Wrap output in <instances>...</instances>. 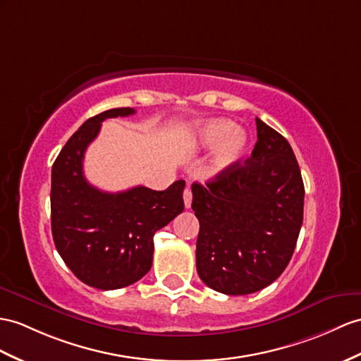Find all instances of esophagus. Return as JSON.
<instances>
[{
  "instance_id": "34e87169",
  "label": "esophagus",
  "mask_w": 361,
  "mask_h": 361,
  "mask_svg": "<svg viewBox=\"0 0 361 361\" xmlns=\"http://www.w3.org/2000/svg\"><path fill=\"white\" fill-rule=\"evenodd\" d=\"M183 202H185V208H191L192 195H191V190L188 187L183 190Z\"/></svg>"
}]
</instances>
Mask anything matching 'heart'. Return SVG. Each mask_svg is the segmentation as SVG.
<instances>
[{
    "label": "heart",
    "mask_w": 361,
    "mask_h": 361,
    "mask_svg": "<svg viewBox=\"0 0 361 361\" xmlns=\"http://www.w3.org/2000/svg\"><path fill=\"white\" fill-rule=\"evenodd\" d=\"M196 142L202 148L217 150L213 159V170L222 171L233 166L243 156L248 145V136L243 130L237 128L234 122L214 119L196 127Z\"/></svg>",
    "instance_id": "b5f03b06"
}]
</instances>
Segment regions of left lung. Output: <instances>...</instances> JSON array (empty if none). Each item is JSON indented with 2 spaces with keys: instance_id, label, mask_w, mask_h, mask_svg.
<instances>
[{
  "instance_id": "left-lung-1",
  "label": "left lung",
  "mask_w": 361,
  "mask_h": 361,
  "mask_svg": "<svg viewBox=\"0 0 361 361\" xmlns=\"http://www.w3.org/2000/svg\"><path fill=\"white\" fill-rule=\"evenodd\" d=\"M251 157L205 185H191L199 219L197 274L228 295L260 291L293 257L303 222L305 187L294 152L274 128L256 118Z\"/></svg>"
}]
</instances>
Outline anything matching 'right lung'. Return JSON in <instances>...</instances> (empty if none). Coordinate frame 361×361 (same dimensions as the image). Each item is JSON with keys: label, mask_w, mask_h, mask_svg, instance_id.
<instances>
[{"label": "right lung", "mask_w": 361, "mask_h": 361, "mask_svg": "<svg viewBox=\"0 0 361 361\" xmlns=\"http://www.w3.org/2000/svg\"><path fill=\"white\" fill-rule=\"evenodd\" d=\"M135 109L102 111L87 119L67 140L51 166V234L66 265L85 285L110 291L142 279L152 268L157 230L183 211L185 180L164 190L135 187L101 191L87 182V147L107 118L130 116Z\"/></svg>", "instance_id": "add662e5"}]
</instances>
